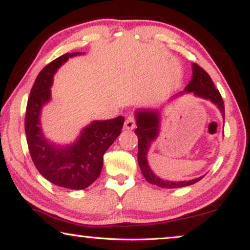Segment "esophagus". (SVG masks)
Returning a JSON list of instances; mask_svg holds the SVG:
<instances>
[{"mask_svg":"<svg viewBox=\"0 0 250 250\" xmlns=\"http://www.w3.org/2000/svg\"><path fill=\"white\" fill-rule=\"evenodd\" d=\"M135 126H136L135 118H133L132 115H129V117L126 118L125 121V130H132V129H135Z\"/></svg>","mask_w":250,"mask_h":250,"instance_id":"obj_1","label":"esophagus"}]
</instances>
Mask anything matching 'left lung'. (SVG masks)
<instances>
[{"instance_id": "8db88e82", "label": "left lung", "mask_w": 250, "mask_h": 250, "mask_svg": "<svg viewBox=\"0 0 250 250\" xmlns=\"http://www.w3.org/2000/svg\"><path fill=\"white\" fill-rule=\"evenodd\" d=\"M193 75L192 80L184 88L185 92H193V94L197 98L208 100L218 106L220 110L223 119H225V104L221 98L220 92L215 88L213 82L208 74L202 67L197 64L192 65ZM180 94H184L181 92ZM178 95V94H177ZM137 118V129L135 130L136 135L138 136V164H139L141 173L146 178L148 183L157 185L163 188H184L196 182L202 180L203 176L194 178L189 181H180V182H170L163 180L157 175L152 173L150 167L148 165L147 155L150 148L152 141L157 138L159 133V121H161V113L158 110H138L136 112Z\"/></svg>"}]
</instances>
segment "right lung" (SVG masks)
<instances>
[{"label": "right lung", "mask_w": 250, "mask_h": 250, "mask_svg": "<svg viewBox=\"0 0 250 250\" xmlns=\"http://www.w3.org/2000/svg\"><path fill=\"white\" fill-rule=\"evenodd\" d=\"M82 53H70L44 66L30 92L25 110L24 130L29 152L38 172L51 183L70 189H84L101 174L103 155L114 143L124 126L125 118L93 121L82 130L72 145L59 146L46 139L40 125L42 106L50 101L54 75L64 62Z\"/></svg>", "instance_id": "obj_1"}]
</instances>
